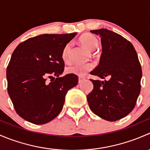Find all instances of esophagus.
Returning <instances> with one entry per match:
<instances>
[{
  "label": "esophagus",
  "instance_id": "1",
  "mask_svg": "<svg viewBox=\"0 0 150 150\" xmlns=\"http://www.w3.org/2000/svg\"><path fill=\"white\" fill-rule=\"evenodd\" d=\"M85 81H86V78H83V77H79L78 78V83H82Z\"/></svg>",
  "mask_w": 150,
  "mask_h": 150
}]
</instances>
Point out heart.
Returning a JSON list of instances; mask_svg holds the SVG:
<instances>
[{
  "label": "heart",
  "instance_id": "obj_1",
  "mask_svg": "<svg viewBox=\"0 0 150 150\" xmlns=\"http://www.w3.org/2000/svg\"><path fill=\"white\" fill-rule=\"evenodd\" d=\"M80 42L89 51H94L99 46L98 39L94 35L89 33L83 35L80 38ZM69 51H70V44L67 43L63 48L62 54V59L65 62H69ZM93 67H94V64L93 63H86V64H75L73 65L68 67L67 71L68 73L73 74L78 76H84L87 72L92 70Z\"/></svg>",
  "mask_w": 150,
  "mask_h": 150
}]
</instances>
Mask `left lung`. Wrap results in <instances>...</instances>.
<instances>
[{"label": "left lung", "instance_id": "8db88e82", "mask_svg": "<svg viewBox=\"0 0 150 150\" xmlns=\"http://www.w3.org/2000/svg\"><path fill=\"white\" fill-rule=\"evenodd\" d=\"M91 33L101 38L102 53L99 65L90 72L108 80H91L93 88L87 95L94 114L108 121L128 115L135 107L141 91L142 67L131 42L117 33L99 29Z\"/></svg>", "mask_w": 150, "mask_h": 150}]
</instances>
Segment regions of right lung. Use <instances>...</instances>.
<instances>
[{
	"label": "right lung",
	"instance_id": "1",
	"mask_svg": "<svg viewBox=\"0 0 150 150\" xmlns=\"http://www.w3.org/2000/svg\"><path fill=\"white\" fill-rule=\"evenodd\" d=\"M76 35H40L13 51L6 70L7 89L16 113L27 121L42 125L55 118L67 91L78 84L73 74L59 77L64 69L62 50Z\"/></svg>",
	"mask_w": 150,
	"mask_h": 150
}]
</instances>
